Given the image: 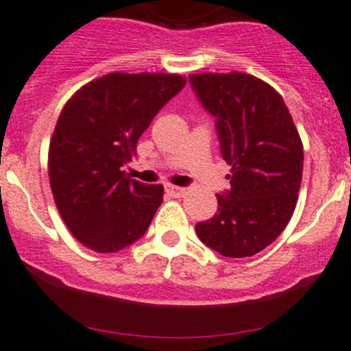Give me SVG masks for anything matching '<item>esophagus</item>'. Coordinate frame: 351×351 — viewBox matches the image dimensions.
I'll list each match as a JSON object with an SVG mask.
<instances>
[{"instance_id":"obj_1","label":"esophagus","mask_w":351,"mask_h":351,"mask_svg":"<svg viewBox=\"0 0 351 351\" xmlns=\"http://www.w3.org/2000/svg\"><path fill=\"white\" fill-rule=\"evenodd\" d=\"M166 194L173 195V197H183L185 195V189H182V186H176V185H166Z\"/></svg>"}]
</instances>
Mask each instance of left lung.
<instances>
[{
  "label": "left lung",
  "instance_id": "8db88e82",
  "mask_svg": "<svg viewBox=\"0 0 351 351\" xmlns=\"http://www.w3.org/2000/svg\"><path fill=\"white\" fill-rule=\"evenodd\" d=\"M189 83L215 117L221 157L232 166L230 189L216 194L218 213L195 225V232L223 256H253L293 216L303 143L282 97L265 81L230 72L192 74Z\"/></svg>",
  "mask_w": 351,
  "mask_h": 351
}]
</instances>
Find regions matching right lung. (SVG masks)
<instances>
[{
	"label": "right lung",
	"instance_id": "add662e5",
	"mask_svg": "<svg viewBox=\"0 0 351 351\" xmlns=\"http://www.w3.org/2000/svg\"><path fill=\"white\" fill-rule=\"evenodd\" d=\"M185 86L176 74L114 72L81 88L62 109L48 152L55 204L72 235L97 253L143 237L162 185L124 175L156 114Z\"/></svg>",
	"mask_w": 351,
	"mask_h": 351
}]
</instances>
